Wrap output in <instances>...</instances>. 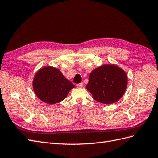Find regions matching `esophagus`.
<instances>
[{"mask_svg": "<svg viewBox=\"0 0 158 158\" xmlns=\"http://www.w3.org/2000/svg\"><path fill=\"white\" fill-rule=\"evenodd\" d=\"M83 85H84V84H83V83H79V84H76V86H77L78 88H82L83 87Z\"/></svg>", "mask_w": 158, "mask_h": 158, "instance_id": "obj_1", "label": "esophagus"}]
</instances>
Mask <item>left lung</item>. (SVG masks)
Here are the masks:
<instances>
[{
	"instance_id": "8db88e82",
	"label": "left lung",
	"mask_w": 158,
	"mask_h": 158,
	"mask_svg": "<svg viewBox=\"0 0 158 158\" xmlns=\"http://www.w3.org/2000/svg\"><path fill=\"white\" fill-rule=\"evenodd\" d=\"M128 84L126 73L114 64H105L92 71L86 89L99 103L111 104L120 99Z\"/></svg>"
}]
</instances>
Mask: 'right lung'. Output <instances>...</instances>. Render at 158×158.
Wrapping results in <instances>:
<instances>
[{
  "label": "right lung",
  "mask_w": 158,
  "mask_h": 158,
  "mask_svg": "<svg viewBox=\"0 0 158 158\" xmlns=\"http://www.w3.org/2000/svg\"><path fill=\"white\" fill-rule=\"evenodd\" d=\"M75 85L61 72L52 66H45L37 72L33 80V88L38 98L48 104L64 100Z\"/></svg>",
  "instance_id": "add662e5"
}]
</instances>
